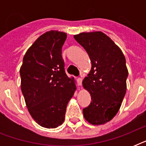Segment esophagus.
Here are the masks:
<instances>
[{
  "label": "esophagus",
  "mask_w": 146,
  "mask_h": 146,
  "mask_svg": "<svg viewBox=\"0 0 146 146\" xmlns=\"http://www.w3.org/2000/svg\"><path fill=\"white\" fill-rule=\"evenodd\" d=\"M82 77H79L77 79V83H78V86H81L82 85Z\"/></svg>",
  "instance_id": "34e87169"
}]
</instances>
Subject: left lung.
I'll list each match as a JSON object with an SVG mask.
<instances>
[{"instance_id":"obj_1","label":"left lung","mask_w":146,"mask_h":146,"mask_svg":"<svg viewBox=\"0 0 146 146\" xmlns=\"http://www.w3.org/2000/svg\"><path fill=\"white\" fill-rule=\"evenodd\" d=\"M73 37L92 62L91 70L82 81L92 97L83 115L91 124H104L117 113L127 92L126 59L120 48L102 32L82 33Z\"/></svg>"}]
</instances>
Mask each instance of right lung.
Wrapping results in <instances>:
<instances>
[{"label": "right lung", "instance_id": "add662e5", "mask_svg": "<svg viewBox=\"0 0 146 146\" xmlns=\"http://www.w3.org/2000/svg\"><path fill=\"white\" fill-rule=\"evenodd\" d=\"M66 33L50 30L27 50L19 73L21 91L32 117L45 128H56L64 121L66 105L76 87L65 73L62 47Z\"/></svg>", "mask_w": 146, "mask_h": 146}]
</instances>
